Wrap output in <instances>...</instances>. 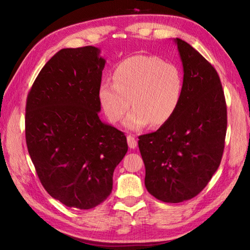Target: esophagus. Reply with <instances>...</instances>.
Here are the masks:
<instances>
[{
  "instance_id": "obj_1",
  "label": "esophagus",
  "mask_w": 250,
  "mask_h": 250,
  "mask_svg": "<svg viewBox=\"0 0 250 250\" xmlns=\"http://www.w3.org/2000/svg\"><path fill=\"white\" fill-rule=\"evenodd\" d=\"M126 141H128V146H129L130 149H135V147H137L138 142L132 137V135H128V137H126Z\"/></svg>"
}]
</instances>
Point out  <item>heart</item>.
<instances>
[{"instance_id": "heart-1", "label": "heart", "mask_w": 250, "mask_h": 250, "mask_svg": "<svg viewBox=\"0 0 250 250\" xmlns=\"http://www.w3.org/2000/svg\"><path fill=\"white\" fill-rule=\"evenodd\" d=\"M113 83H103L99 104L111 124L124 118L126 130L139 131L147 125L161 126L172 119L181 104L184 82L175 65L147 55H134L115 66Z\"/></svg>"}]
</instances>
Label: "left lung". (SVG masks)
<instances>
[{"label":"left lung","instance_id":"left-lung-1","mask_svg":"<svg viewBox=\"0 0 250 250\" xmlns=\"http://www.w3.org/2000/svg\"><path fill=\"white\" fill-rule=\"evenodd\" d=\"M183 65V96L175 115L155 132L139 137L145 184L166 203L196 196L221 164L227 110L217 71L191 45L174 39Z\"/></svg>","mask_w":250,"mask_h":250}]
</instances>
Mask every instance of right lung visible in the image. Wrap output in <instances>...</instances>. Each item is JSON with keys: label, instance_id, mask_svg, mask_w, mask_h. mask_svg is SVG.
<instances>
[{"label": "right lung", "instance_id": "1", "mask_svg": "<svg viewBox=\"0 0 250 250\" xmlns=\"http://www.w3.org/2000/svg\"><path fill=\"white\" fill-rule=\"evenodd\" d=\"M105 59L94 46L62 48L46 62L27 96L25 135L42 185L68 207L89 209L112 191L126 138L100 120Z\"/></svg>", "mask_w": 250, "mask_h": 250}]
</instances>
